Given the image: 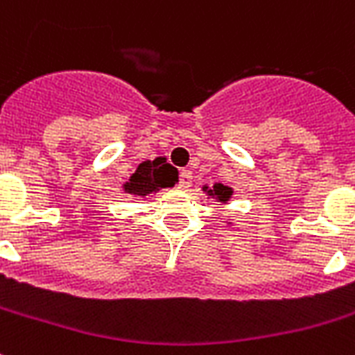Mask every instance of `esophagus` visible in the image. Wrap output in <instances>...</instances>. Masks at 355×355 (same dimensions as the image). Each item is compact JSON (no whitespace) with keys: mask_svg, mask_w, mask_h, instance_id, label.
<instances>
[{"mask_svg":"<svg viewBox=\"0 0 355 355\" xmlns=\"http://www.w3.org/2000/svg\"><path fill=\"white\" fill-rule=\"evenodd\" d=\"M191 182H193L191 171H187V169H182V171L178 173V186L182 187V189H187V187H191Z\"/></svg>","mask_w":355,"mask_h":355,"instance_id":"esophagus-1","label":"esophagus"}]
</instances>
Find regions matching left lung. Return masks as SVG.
Returning a JSON list of instances; mask_svg holds the SVG:
<instances>
[{
	"instance_id": "1",
	"label": "left lung",
	"mask_w": 355,
	"mask_h": 355,
	"mask_svg": "<svg viewBox=\"0 0 355 355\" xmlns=\"http://www.w3.org/2000/svg\"><path fill=\"white\" fill-rule=\"evenodd\" d=\"M209 193H211V195H215V197H217L220 202H226L227 198H230V195H232V189L226 186H223V184H215V186H213V189H209Z\"/></svg>"
}]
</instances>
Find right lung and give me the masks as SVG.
<instances>
[{"label": "right lung", "mask_w": 355, "mask_h": 355, "mask_svg": "<svg viewBox=\"0 0 355 355\" xmlns=\"http://www.w3.org/2000/svg\"><path fill=\"white\" fill-rule=\"evenodd\" d=\"M175 180H177V171L171 164L166 162V158H155L153 162L148 160L138 166L135 175L125 184V191L146 197L149 193L158 191L160 187L175 186Z\"/></svg>", "instance_id": "1"}]
</instances>
